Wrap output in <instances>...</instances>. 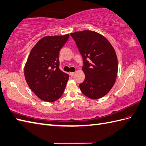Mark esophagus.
<instances>
[{"label": "esophagus", "mask_w": 146, "mask_h": 146, "mask_svg": "<svg viewBox=\"0 0 146 146\" xmlns=\"http://www.w3.org/2000/svg\"><path fill=\"white\" fill-rule=\"evenodd\" d=\"M74 74H75V72H70V76H73L74 75Z\"/></svg>", "instance_id": "obj_1"}]
</instances>
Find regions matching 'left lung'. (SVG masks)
<instances>
[{
	"label": "left lung",
	"instance_id": "left-lung-1",
	"mask_svg": "<svg viewBox=\"0 0 146 146\" xmlns=\"http://www.w3.org/2000/svg\"><path fill=\"white\" fill-rule=\"evenodd\" d=\"M70 35L84 60L82 70L85 80L79 85L80 90L91 99L102 98L114 86L117 75V58L114 47L104 36L92 31L76 32Z\"/></svg>",
	"mask_w": 146,
	"mask_h": 146
}]
</instances>
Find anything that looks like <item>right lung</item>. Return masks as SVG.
<instances>
[{"label":"right lung","instance_id":"obj_1","mask_svg":"<svg viewBox=\"0 0 146 146\" xmlns=\"http://www.w3.org/2000/svg\"><path fill=\"white\" fill-rule=\"evenodd\" d=\"M69 34L46 36L32 48L24 66L29 87L38 98L52 102L64 91L69 76L59 68V53Z\"/></svg>","mask_w":146,"mask_h":146}]
</instances>
